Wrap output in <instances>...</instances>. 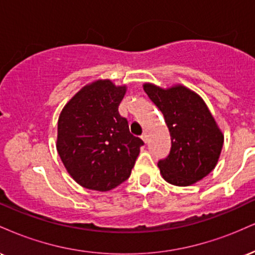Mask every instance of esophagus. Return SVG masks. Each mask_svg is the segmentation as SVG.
<instances>
[{
  "mask_svg": "<svg viewBox=\"0 0 255 255\" xmlns=\"http://www.w3.org/2000/svg\"><path fill=\"white\" fill-rule=\"evenodd\" d=\"M141 139L142 140H144V142H147V134H146V133H144V134H142V135H141Z\"/></svg>",
  "mask_w": 255,
  "mask_h": 255,
  "instance_id": "34e87169",
  "label": "esophagus"
}]
</instances>
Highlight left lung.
<instances>
[{
  "label": "left lung",
  "mask_w": 255,
  "mask_h": 255,
  "mask_svg": "<svg viewBox=\"0 0 255 255\" xmlns=\"http://www.w3.org/2000/svg\"><path fill=\"white\" fill-rule=\"evenodd\" d=\"M146 95L162 111L171 137L165 159L158 162L166 182L186 187L211 172L221 156L224 135L204 99L183 85L162 89L142 85Z\"/></svg>",
  "instance_id": "8db88e82"
}]
</instances>
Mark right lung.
<instances>
[{"mask_svg": "<svg viewBox=\"0 0 255 255\" xmlns=\"http://www.w3.org/2000/svg\"><path fill=\"white\" fill-rule=\"evenodd\" d=\"M127 86L109 79L93 81L61 111L56 148L64 168L87 189L108 192L130 176L144 145L119 114Z\"/></svg>", "mask_w": 255, "mask_h": 255, "instance_id": "add662e5", "label": "right lung"}]
</instances>
